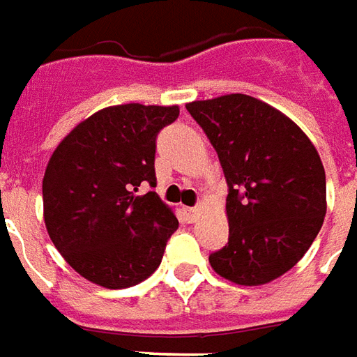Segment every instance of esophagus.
<instances>
[{
  "mask_svg": "<svg viewBox=\"0 0 357 357\" xmlns=\"http://www.w3.org/2000/svg\"><path fill=\"white\" fill-rule=\"evenodd\" d=\"M186 215H188L190 222H194L199 215V207H186Z\"/></svg>",
  "mask_w": 357,
  "mask_h": 357,
  "instance_id": "esophagus-1",
  "label": "esophagus"
}]
</instances>
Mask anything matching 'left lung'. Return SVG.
Segmentation results:
<instances>
[{"instance_id":"1","label":"left lung","mask_w":357,"mask_h":357,"mask_svg":"<svg viewBox=\"0 0 357 357\" xmlns=\"http://www.w3.org/2000/svg\"><path fill=\"white\" fill-rule=\"evenodd\" d=\"M228 182L230 236L209 255L218 275L238 285L280 278L310 249L324 225L325 169L298 125L241 93L186 104Z\"/></svg>"}]
</instances>
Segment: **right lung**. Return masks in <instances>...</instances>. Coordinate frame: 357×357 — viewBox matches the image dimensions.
<instances>
[{
    "mask_svg": "<svg viewBox=\"0 0 357 357\" xmlns=\"http://www.w3.org/2000/svg\"><path fill=\"white\" fill-rule=\"evenodd\" d=\"M178 106L119 104L95 112L62 139L43 176V218L64 261L85 280L125 289L155 272L173 209L155 192V137Z\"/></svg>",
    "mask_w": 357,
    "mask_h": 357,
    "instance_id": "right-lung-1",
    "label": "right lung"
}]
</instances>
